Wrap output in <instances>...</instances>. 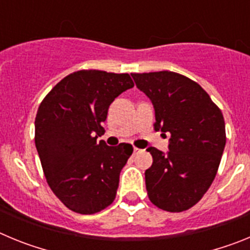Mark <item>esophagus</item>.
Listing matches in <instances>:
<instances>
[{"label":"esophagus","mask_w":250,"mask_h":250,"mask_svg":"<svg viewBox=\"0 0 250 250\" xmlns=\"http://www.w3.org/2000/svg\"><path fill=\"white\" fill-rule=\"evenodd\" d=\"M140 151H141V150L139 149V147H134V154H139Z\"/></svg>","instance_id":"esophagus-1"}]
</instances>
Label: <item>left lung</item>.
Instances as JSON below:
<instances>
[{
    "mask_svg": "<svg viewBox=\"0 0 250 250\" xmlns=\"http://www.w3.org/2000/svg\"><path fill=\"white\" fill-rule=\"evenodd\" d=\"M155 109L156 131L169 132L167 154L149 147L152 165L145 171L150 202L163 210L190 209L213 183L225 141L220 109L199 83L173 71L131 74Z\"/></svg>",
    "mask_w": 250,
    "mask_h": 250,
    "instance_id": "8db88e82",
    "label": "left lung"
}]
</instances>
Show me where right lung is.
I'll return each mask as SVG.
<instances>
[{
    "label": "right lung",
    "instance_id": "1",
    "mask_svg": "<svg viewBox=\"0 0 250 250\" xmlns=\"http://www.w3.org/2000/svg\"><path fill=\"white\" fill-rule=\"evenodd\" d=\"M134 87L129 74L80 70L63 77L40 104L35 144L48 187L79 214H95L114 202L131 144L98 141L109 106Z\"/></svg>",
    "mask_w": 250,
    "mask_h": 250
}]
</instances>
